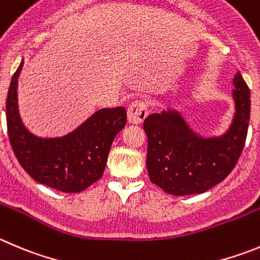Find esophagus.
I'll list each match as a JSON object with an SVG mask.
<instances>
[{
    "label": "esophagus",
    "mask_w": 260,
    "mask_h": 260,
    "mask_svg": "<svg viewBox=\"0 0 260 260\" xmlns=\"http://www.w3.org/2000/svg\"><path fill=\"white\" fill-rule=\"evenodd\" d=\"M147 115V104L145 101H135L128 106V120L133 124L142 123Z\"/></svg>",
    "instance_id": "34e87169"
}]
</instances>
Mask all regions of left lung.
Instances as JSON below:
<instances>
[{"label":"left lung","mask_w":260,"mask_h":260,"mask_svg":"<svg viewBox=\"0 0 260 260\" xmlns=\"http://www.w3.org/2000/svg\"><path fill=\"white\" fill-rule=\"evenodd\" d=\"M234 86L236 111L229 129L219 136L204 137L176 109L145 119L146 166L152 183L171 195H192L210 190L231 173L244 149L250 119V91L240 72Z\"/></svg>","instance_id":"8db88e82"}]
</instances>
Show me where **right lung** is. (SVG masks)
<instances>
[{"instance_id": "right-lung-1", "label": "right lung", "mask_w": 260, "mask_h": 260, "mask_svg": "<svg viewBox=\"0 0 260 260\" xmlns=\"http://www.w3.org/2000/svg\"><path fill=\"white\" fill-rule=\"evenodd\" d=\"M21 60L6 100L10 144L24 171L42 185L62 192H81L103 177L114 138L127 123L124 106L100 109L61 137H38L23 124L18 106Z\"/></svg>"}]
</instances>
